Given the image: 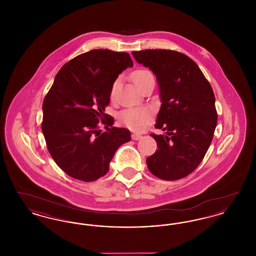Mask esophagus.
I'll list each match as a JSON object with an SVG mask.
<instances>
[{"mask_svg":"<svg viewBox=\"0 0 256 256\" xmlns=\"http://www.w3.org/2000/svg\"><path fill=\"white\" fill-rule=\"evenodd\" d=\"M132 140H139V139H141V138H142V135L138 134H132Z\"/></svg>","mask_w":256,"mask_h":256,"instance_id":"34e87169","label":"esophagus"}]
</instances>
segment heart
<instances>
[{
    "label": "heart",
    "instance_id": "1",
    "mask_svg": "<svg viewBox=\"0 0 256 256\" xmlns=\"http://www.w3.org/2000/svg\"><path fill=\"white\" fill-rule=\"evenodd\" d=\"M132 80L136 86L141 89L150 80H154V74L146 69L136 70L132 74ZM120 84V78L115 80L111 87V96L114 95L117 87ZM150 112L146 108H128L124 110L120 115L119 119L124 126L132 130H141L146 122L150 120Z\"/></svg>",
    "mask_w": 256,
    "mask_h": 256
}]
</instances>
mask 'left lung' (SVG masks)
Masks as SVG:
<instances>
[{
    "mask_svg": "<svg viewBox=\"0 0 256 256\" xmlns=\"http://www.w3.org/2000/svg\"><path fill=\"white\" fill-rule=\"evenodd\" d=\"M135 60L156 74L161 106L152 134L156 152L146 158L150 172L164 180L191 174L204 158L217 126L212 87L198 66L182 52L170 50L132 52Z\"/></svg>",
    "mask_w": 256,
    "mask_h": 256,
    "instance_id": "8db88e82",
    "label": "left lung"
}]
</instances>
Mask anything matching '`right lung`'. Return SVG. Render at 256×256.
Segmentation results:
<instances>
[{
	"instance_id": "right-lung-1",
	"label": "right lung",
	"mask_w": 256,
	"mask_h": 256,
	"mask_svg": "<svg viewBox=\"0 0 256 256\" xmlns=\"http://www.w3.org/2000/svg\"><path fill=\"white\" fill-rule=\"evenodd\" d=\"M134 62L128 52L92 50L62 66L43 102L42 132L50 154L61 170L82 182H94L110 170L117 148L130 132L112 126L104 113L111 87ZM100 122L108 128L102 134ZM110 128H109V126Z\"/></svg>"
}]
</instances>
